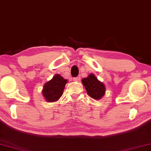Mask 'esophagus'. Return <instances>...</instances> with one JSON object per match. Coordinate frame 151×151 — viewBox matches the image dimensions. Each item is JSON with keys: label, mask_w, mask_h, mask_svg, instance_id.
Segmentation results:
<instances>
[{"label": "esophagus", "mask_w": 151, "mask_h": 151, "mask_svg": "<svg viewBox=\"0 0 151 151\" xmlns=\"http://www.w3.org/2000/svg\"><path fill=\"white\" fill-rule=\"evenodd\" d=\"M80 80V76H78V77L73 78L74 82H79Z\"/></svg>", "instance_id": "obj_1"}]
</instances>
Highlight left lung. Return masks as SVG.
Here are the masks:
<instances>
[{"mask_svg": "<svg viewBox=\"0 0 151 151\" xmlns=\"http://www.w3.org/2000/svg\"><path fill=\"white\" fill-rule=\"evenodd\" d=\"M82 82L87 94L94 99H101L106 93V86L97 79L95 74L90 73L87 78H83Z\"/></svg>", "mask_w": 151, "mask_h": 151, "instance_id": "obj_1", "label": "left lung"}]
</instances>
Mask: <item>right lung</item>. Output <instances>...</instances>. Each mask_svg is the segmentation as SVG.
Wrapping results in <instances>:
<instances>
[{"label": "right lung", "instance_id": "1", "mask_svg": "<svg viewBox=\"0 0 151 151\" xmlns=\"http://www.w3.org/2000/svg\"><path fill=\"white\" fill-rule=\"evenodd\" d=\"M67 80L64 79L60 74H56L43 86L42 95L47 102H55L63 95Z\"/></svg>", "mask_w": 151, "mask_h": 151}]
</instances>
